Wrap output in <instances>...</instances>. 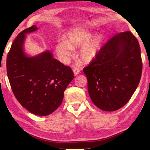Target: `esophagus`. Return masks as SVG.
<instances>
[{"instance_id":"34e87169","label":"esophagus","mask_w":150,"mask_h":150,"mask_svg":"<svg viewBox=\"0 0 150 150\" xmlns=\"http://www.w3.org/2000/svg\"><path fill=\"white\" fill-rule=\"evenodd\" d=\"M73 71V73H74L75 75H77L79 73V72H80V70L78 69L77 68H74Z\"/></svg>"}]
</instances>
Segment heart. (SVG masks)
I'll return each mask as SVG.
<instances>
[{
  "mask_svg": "<svg viewBox=\"0 0 150 150\" xmlns=\"http://www.w3.org/2000/svg\"><path fill=\"white\" fill-rule=\"evenodd\" d=\"M102 39L99 36L91 37L86 29H76L68 33L64 42H59L56 46V52L63 60H68L72 55L71 50L80 47L79 55L85 62H90L96 58L99 52Z\"/></svg>",
  "mask_w": 150,
  "mask_h": 150,
  "instance_id": "heart-1",
  "label": "heart"
}]
</instances>
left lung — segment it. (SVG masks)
I'll list each match as a JSON object with an SVG mask.
<instances>
[{"instance_id": "8db88e82", "label": "left lung", "mask_w": 150, "mask_h": 150, "mask_svg": "<svg viewBox=\"0 0 150 150\" xmlns=\"http://www.w3.org/2000/svg\"><path fill=\"white\" fill-rule=\"evenodd\" d=\"M138 40L131 31L115 35L83 69L92 102L103 111L120 109L131 98L141 78Z\"/></svg>"}]
</instances>
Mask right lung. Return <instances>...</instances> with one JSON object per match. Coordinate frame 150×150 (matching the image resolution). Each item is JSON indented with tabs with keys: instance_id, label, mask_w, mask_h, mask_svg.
Masks as SVG:
<instances>
[{
	"instance_id": "obj_1",
	"label": "right lung",
	"mask_w": 150,
	"mask_h": 150,
	"mask_svg": "<svg viewBox=\"0 0 150 150\" xmlns=\"http://www.w3.org/2000/svg\"><path fill=\"white\" fill-rule=\"evenodd\" d=\"M33 25L19 33L6 59L11 90L22 106L39 116L52 113L61 104L64 92L73 77L72 69L53 58L49 51L29 57L23 50L26 33L36 31Z\"/></svg>"
}]
</instances>
